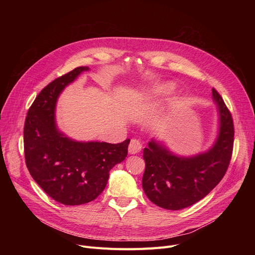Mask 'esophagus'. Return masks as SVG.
Returning <instances> with one entry per match:
<instances>
[{
    "label": "esophagus",
    "mask_w": 255,
    "mask_h": 255,
    "mask_svg": "<svg viewBox=\"0 0 255 255\" xmlns=\"http://www.w3.org/2000/svg\"><path fill=\"white\" fill-rule=\"evenodd\" d=\"M141 150V143L137 139H131L129 146H128V152L129 154H137Z\"/></svg>",
    "instance_id": "1"
}]
</instances>
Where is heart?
Instances as JSON below:
<instances>
[{"instance_id":"obj_1","label":"heart","mask_w":255,"mask_h":255,"mask_svg":"<svg viewBox=\"0 0 255 255\" xmlns=\"http://www.w3.org/2000/svg\"><path fill=\"white\" fill-rule=\"evenodd\" d=\"M172 90H173V87L169 84L158 85L149 92V95L151 97H162V96L169 95V94L172 92Z\"/></svg>"}]
</instances>
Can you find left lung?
<instances>
[{"label": "left lung", "mask_w": 255, "mask_h": 255, "mask_svg": "<svg viewBox=\"0 0 255 255\" xmlns=\"http://www.w3.org/2000/svg\"><path fill=\"white\" fill-rule=\"evenodd\" d=\"M212 93L218 105L220 129L218 139L210 151L180 158L154 141L143 149L142 188L158 207L181 210L194 205L215 188L229 168L235 140L234 120L216 89L213 88Z\"/></svg>", "instance_id": "8db88e82"}]
</instances>
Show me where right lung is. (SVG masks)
<instances>
[{
    "instance_id": "right-lung-1",
    "label": "right lung",
    "mask_w": 255,
    "mask_h": 255,
    "mask_svg": "<svg viewBox=\"0 0 255 255\" xmlns=\"http://www.w3.org/2000/svg\"><path fill=\"white\" fill-rule=\"evenodd\" d=\"M88 67H77L49 83L26 114L23 127L25 164L32 178L52 199L66 206L88 204L104 190L110 170L128 154L130 139L120 143L77 142L55 124L62 90Z\"/></svg>"
}]
</instances>
